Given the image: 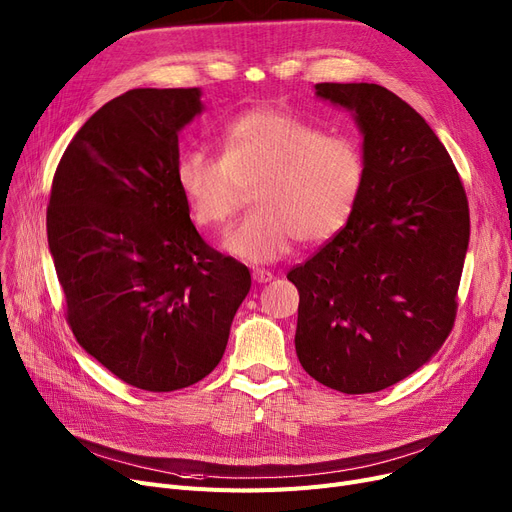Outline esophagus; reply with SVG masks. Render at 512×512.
<instances>
[{
    "label": "esophagus",
    "mask_w": 512,
    "mask_h": 512,
    "mask_svg": "<svg viewBox=\"0 0 512 512\" xmlns=\"http://www.w3.org/2000/svg\"><path fill=\"white\" fill-rule=\"evenodd\" d=\"M272 278H274V274L263 270V267H257V270H253V280L255 282H270Z\"/></svg>",
    "instance_id": "obj_1"
}]
</instances>
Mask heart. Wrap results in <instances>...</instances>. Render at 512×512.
I'll list each match as a JSON object with an SVG mask.
<instances>
[{
    "label": "heart",
    "mask_w": 512,
    "mask_h": 512,
    "mask_svg": "<svg viewBox=\"0 0 512 512\" xmlns=\"http://www.w3.org/2000/svg\"><path fill=\"white\" fill-rule=\"evenodd\" d=\"M220 149V157L203 149L184 151L176 182L203 230L222 228L253 186L255 209L224 236L226 251L251 263L284 257L294 240H332L351 220L365 186V155L353 137L326 134L274 107H257L232 120Z\"/></svg>",
    "instance_id": "obj_1"
}]
</instances>
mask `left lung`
<instances>
[{"mask_svg":"<svg viewBox=\"0 0 512 512\" xmlns=\"http://www.w3.org/2000/svg\"><path fill=\"white\" fill-rule=\"evenodd\" d=\"M315 91L355 112L367 176L348 224L288 272L301 299L294 346L319 384L380 392L454 328L469 201L446 147L407 101L369 83Z\"/></svg>","mask_w":512,"mask_h":512,"instance_id":"1","label":"left lung"}]
</instances>
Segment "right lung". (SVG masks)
Masks as SVG:
<instances>
[{
	"instance_id": "obj_1",
	"label": "right lung",
	"mask_w": 512,
	"mask_h": 512,
	"mask_svg": "<svg viewBox=\"0 0 512 512\" xmlns=\"http://www.w3.org/2000/svg\"><path fill=\"white\" fill-rule=\"evenodd\" d=\"M201 91L107 101L53 174L47 240L78 344L128 386L172 392L220 363L249 267L209 247L176 182Z\"/></svg>"
}]
</instances>
